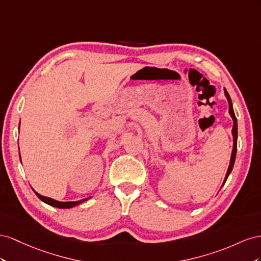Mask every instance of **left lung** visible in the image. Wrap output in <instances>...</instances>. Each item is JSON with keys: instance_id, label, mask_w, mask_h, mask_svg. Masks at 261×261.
Here are the masks:
<instances>
[{"instance_id": "left-lung-1", "label": "left lung", "mask_w": 261, "mask_h": 261, "mask_svg": "<svg viewBox=\"0 0 261 261\" xmlns=\"http://www.w3.org/2000/svg\"><path fill=\"white\" fill-rule=\"evenodd\" d=\"M224 94L226 96L227 98V101H228V113L230 115V117H232L233 119V130H232V135H233V151H232V155H230V161H229V165H228V168H227V172H226V175H225V178H224V181H223V185L225 184L227 177L229 176L230 172H232L233 169V166H234V163H235V158H236V151H237V120H236V117H235V114H234V110H233V105H232V99H230L228 93L226 92V89H224ZM222 185V186H223Z\"/></svg>"}]
</instances>
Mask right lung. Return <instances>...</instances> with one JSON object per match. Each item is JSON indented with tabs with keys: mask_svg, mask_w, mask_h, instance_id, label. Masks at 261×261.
<instances>
[{
	"mask_svg": "<svg viewBox=\"0 0 261 261\" xmlns=\"http://www.w3.org/2000/svg\"><path fill=\"white\" fill-rule=\"evenodd\" d=\"M19 159H20V153H19ZM35 191V190H34ZM35 193L37 195V197H38L41 201H43L44 203H47L51 206H56V207H59V209H70V207H73L75 206L82 202H84V201H86L87 199L89 198H86V199H83V200H80V201H70V202H61V201H57L55 199H51V198H48V197H44V196H41L39 195V193H37L35 191Z\"/></svg>",
	"mask_w": 261,
	"mask_h": 261,
	"instance_id": "obj_1",
	"label": "right lung"
}]
</instances>
